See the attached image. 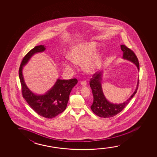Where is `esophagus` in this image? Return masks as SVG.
<instances>
[{
	"mask_svg": "<svg viewBox=\"0 0 157 157\" xmlns=\"http://www.w3.org/2000/svg\"><path fill=\"white\" fill-rule=\"evenodd\" d=\"M80 84L82 86H86V85H87V82L85 80H82L80 82Z\"/></svg>",
	"mask_w": 157,
	"mask_h": 157,
	"instance_id": "34e87169",
	"label": "esophagus"
}]
</instances>
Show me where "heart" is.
<instances>
[{
  "instance_id": "b5f03b06",
  "label": "heart",
  "mask_w": 157,
  "mask_h": 157,
  "mask_svg": "<svg viewBox=\"0 0 157 157\" xmlns=\"http://www.w3.org/2000/svg\"><path fill=\"white\" fill-rule=\"evenodd\" d=\"M97 47V43L94 42L80 43L74 46L69 54L70 59L63 62L65 69L73 71L75 64H80L85 61L84 68L87 72H92L100 69L102 64L101 56L98 54L90 58L96 51Z\"/></svg>"
}]
</instances>
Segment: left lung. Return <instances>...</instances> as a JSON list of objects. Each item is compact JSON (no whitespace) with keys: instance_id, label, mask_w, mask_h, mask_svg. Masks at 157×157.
Returning <instances> with one entry per match:
<instances>
[{"instance_id":"obj_1","label":"left lung","mask_w":157,"mask_h":157,"mask_svg":"<svg viewBox=\"0 0 157 157\" xmlns=\"http://www.w3.org/2000/svg\"><path fill=\"white\" fill-rule=\"evenodd\" d=\"M121 48L123 52V58L130 60L135 64L138 70H140V64L135 52L124 44L121 45ZM101 74V72H95L92 75V78H90V85L92 90L94 98L93 102L90 106V108L95 114L100 117H112L122 111L133 98L137 91L139 80L138 82L137 88L129 99H128L124 103L113 104L107 101L103 95L100 82L102 75Z\"/></svg>"}]
</instances>
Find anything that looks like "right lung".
I'll use <instances>...</instances> for the list:
<instances>
[{
	"label": "right lung",
	"instance_id": "add662e5",
	"mask_svg": "<svg viewBox=\"0 0 157 157\" xmlns=\"http://www.w3.org/2000/svg\"><path fill=\"white\" fill-rule=\"evenodd\" d=\"M44 45L35 46L28 52L22 60L19 70L20 80L21 85L22 97L33 109L43 117L52 118L64 111L67 108L71 90L77 83L76 78L69 80L58 79L53 87L43 95L33 93L24 82L22 73L23 66L28 62L34 54L44 51Z\"/></svg>",
	"mask_w": 157,
	"mask_h": 157
}]
</instances>
